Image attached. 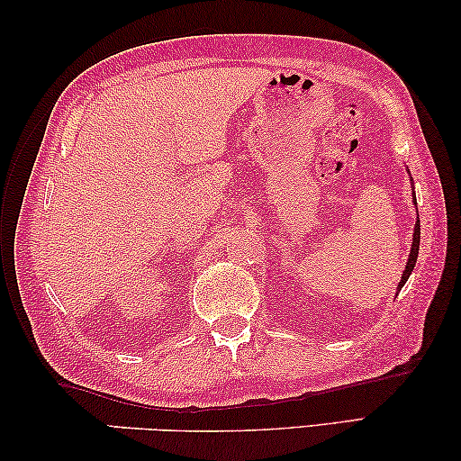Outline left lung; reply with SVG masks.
I'll return each mask as SVG.
<instances>
[{
	"mask_svg": "<svg viewBox=\"0 0 461 461\" xmlns=\"http://www.w3.org/2000/svg\"><path fill=\"white\" fill-rule=\"evenodd\" d=\"M414 198V195H412ZM414 203H417V200H414ZM419 243H420V222L417 221V224H414V232H412V245H411V255H409V261H406V267L402 271V277L401 282H398V288H402V285L406 284V280H409L412 269H414V263H417V258H419Z\"/></svg>",
	"mask_w": 461,
	"mask_h": 461,
	"instance_id": "left-lung-1",
	"label": "left lung"
}]
</instances>
